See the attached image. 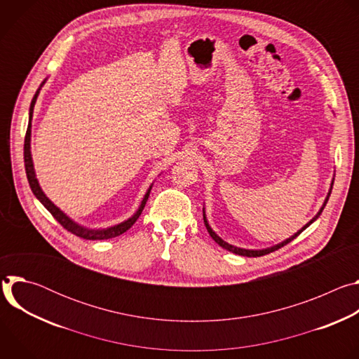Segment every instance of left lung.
Here are the masks:
<instances>
[{"label":"left lung","mask_w":359,"mask_h":359,"mask_svg":"<svg viewBox=\"0 0 359 359\" xmlns=\"http://www.w3.org/2000/svg\"><path fill=\"white\" fill-rule=\"evenodd\" d=\"M332 184H334V179H332V182H331V186H330V190H328V194H327V197H325V200H324V203H323V206H321V209L318 210V213L309 222L306 223L304 227H301V230H298L297 233H294L291 237H288V238H285L284 241H281V243H278V244H274V245H271V247H267V248H262V250H248V248H241V247H236V245H233V244H229L227 241H224L222 237H219L217 234H216V231L210 227V224H209V222H208V217H206V210H204V208H203V220H204V226H206V229H208V231H209V234H210V237L220 245V247H223V248H226V250H229V251H231V252H234V254H238V255H244V257H260V255H264V254H269V252H273V251H276V250H278V248H281L283 245H285V244H288L290 241H292L297 236H299L306 227L309 226H311L320 216H321V213H323V210H324V208H325V204H327V201H328V198H330V196H331V190H332Z\"/></svg>","instance_id":"1"}]
</instances>
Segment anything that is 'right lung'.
Here are the masks:
<instances>
[{
  "mask_svg": "<svg viewBox=\"0 0 359 359\" xmlns=\"http://www.w3.org/2000/svg\"><path fill=\"white\" fill-rule=\"evenodd\" d=\"M46 82V79L39 85V88L36 89L32 100H31V105H29V119H28V129H27V135H25V142H24V162H25V172H27V179H28V183H29V187L32 190V193L35 194V197L43 204V208L53 215L58 223L67 229L68 231H71L72 234L81 237V238H85V240H108V238H114V237H118L121 236L122 233H125L126 230H129L135 222L139 219V216L142 215V210L144 209V204L149 198V194H150V190H151V186L153 183L149 186L147 191L144 193L137 210L129 217L126 219L125 222L119 223V224H115V226H111V227H107V229H88V227H83L81 224H78L76 222H74L69 216H67L58 206H55V204L50 201L46 194L43 193V190L41 189L39 186V182L36 179V175H35V169H34V162H32V155H31V121H32V114H34V107H35V102H36V97L39 95V90L43 86V83Z\"/></svg>",
  "mask_w": 359,
  "mask_h": 359,
  "instance_id": "1",
  "label": "right lung"
}]
</instances>
